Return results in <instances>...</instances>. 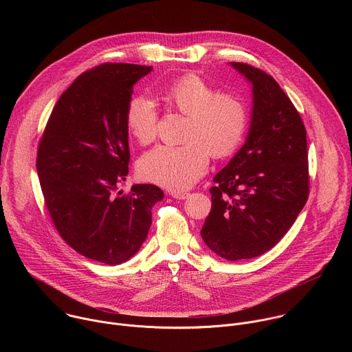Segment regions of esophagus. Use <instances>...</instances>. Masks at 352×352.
I'll return each mask as SVG.
<instances>
[{
	"label": "esophagus",
	"mask_w": 352,
	"mask_h": 352,
	"mask_svg": "<svg viewBox=\"0 0 352 352\" xmlns=\"http://www.w3.org/2000/svg\"><path fill=\"white\" fill-rule=\"evenodd\" d=\"M170 195H171L173 197H175V199H179V200L186 199V197L189 196V193H186V192H175V190H173Z\"/></svg>",
	"instance_id": "obj_1"
}]
</instances>
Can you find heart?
Segmentation results:
<instances>
[{
	"instance_id": "obj_1",
	"label": "heart",
	"mask_w": 352,
	"mask_h": 352,
	"mask_svg": "<svg viewBox=\"0 0 352 352\" xmlns=\"http://www.w3.org/2000/svg\"><path fill=\"white\" fill-rule=\"evenodd\" d=\"M167 102L189 117L184 144H160L144 153L139 175L171 190H185L205 174L210 153L223 159L231 156L242 143L249 113L242 98L234 93H219L197 76L174 82L166 93ZM125 124L139 143L156 138L157 110L152 100L133 97L126 109Z\"/></svg>"
}]
</instances>
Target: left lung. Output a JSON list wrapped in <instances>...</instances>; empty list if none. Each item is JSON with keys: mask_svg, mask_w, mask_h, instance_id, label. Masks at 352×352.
Masks as SVG:
<instances>
[{"mask_svg": "<svg viewBox=\"0 0 352 352\" xmlns=\"http://www.w3.org/2000/svg\"><path fill=\"white\" fill-rule=\"evenodd\" d=\"M252 83L245 144L214 177L205 243L227 261L256 258L291 228L309 196L307 129L280 85L265 71L231 63Z\"/></svg>", "mask_w": 352, "mask_h": 352, "instance_id": "left-lung-1", "label": "left lung"}]
</instances>
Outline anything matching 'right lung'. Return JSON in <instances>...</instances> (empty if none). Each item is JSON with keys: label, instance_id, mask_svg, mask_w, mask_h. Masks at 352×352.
Here are the masks:
<instances>
[{"label": "right lung", "instance_id": "1", "mask_svg": "<svg viewBox=\"0 0 352 352\" xmlns=\"http://www.w3.org/2000/svg\"><path fill=\"white\" fill-rule=\"evenodd\" d=\"M152 67L106 63L61 94L38 142L36 168L45 208L61 238L87 259L120 265L142 246L152 208L164 192L152 184L118 190L129 164L125 114L133 85Z\"/></svg>", "mask_w": 352, "mask_h": 352}]
</instances>
